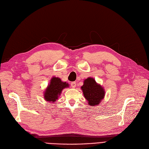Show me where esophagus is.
I'll return each instance as SVG.
<instances>
[{
  "instance_id": "34e87169",
  "label": "esophagus",
  "mask_w": 149,
  "mask_h": 149,
  "mask_svg": "<svg viewBox=\"0 0 149 149\" xmlns=\"http://www.w3.org/2000/svg\"><path fill=\"white\" fill-rule=\"evenodd\" d=\"M71 84V87L72 88H75L76 87V83L75 82H72V83H70Z\"/></svg>"
}]
</instances>
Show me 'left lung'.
I'll use <instances>...</instances> for the list:
<instances>
[{
    "instance_id": "left-lung-1",
    "label": "left lung",
    "mask_w": 149,
    "mask_h": 149,
    "mask_svg": "<svg viewBox=\"0 0 149 149\" xmlns=\"http://www.w3.org/2000/svg\"><path fill=\"white\" fill-rule=\"evenodd\" d=\"M81 90L84 98L91 106H95L99 104L105 96V91L103 87L96 83L93 78L88 77L84 81Z\"/></svg>"
}]
</instances>
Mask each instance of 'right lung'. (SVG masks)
Instances as JSON below:
<instances>
[{
    "instance_id": "right-lung-1",
    "label": "right lung",
    "mask_w": 149,
    "mask_h": 149,
    "mask_svg": "<svg viewBox=\"0 0 149 149\" xmlns=\"http://www.w3.org/2000/svg\"><path fill=\"white\" fill-rule=\"evenodd\" d=\"M68 86L69 84L66 82L61 81L58 77H53L44 92V99L49 102L54 103L58 99L62 90Z\"/></svg>"
}]
</instances>
